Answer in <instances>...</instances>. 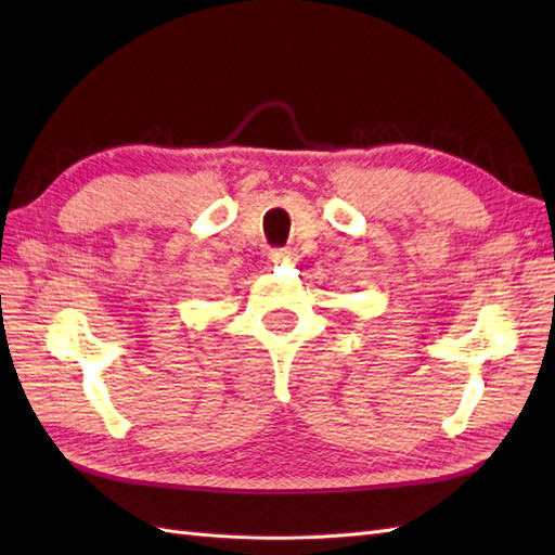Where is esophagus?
<instances>
[{"label": "esophagus", "instance_id": "obj_1", "mask_svg": "<svg viewBox=\"0 0 555 555\" xmlns=\"http://www.w3.org/2000/svg\"><path fill=\"white\" fill-rule=\"evenodd\" d=\"M291 259V253L288 250H274V253H269V262L271 264H286Z\"/></svg>", "mask_w": 555, "mask_h": 555}]
</instances>
